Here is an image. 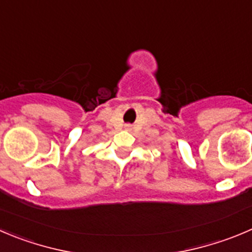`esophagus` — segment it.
<instances>
[{
	"label": "esophagus",
	"instance_id": "1",
	"mask_svg": "<svg viewBox=\"0 0 252 252\" xmlns=\"http://www.w3.org/2000/svg\"><path fill=\"white\" fill-rule=\"evenodd\" d=\"M125 128L126 130H131V125H125Z\"/></svg>",
	"mask_w": 252,
	"mask_h": 252
}]
</instances>
